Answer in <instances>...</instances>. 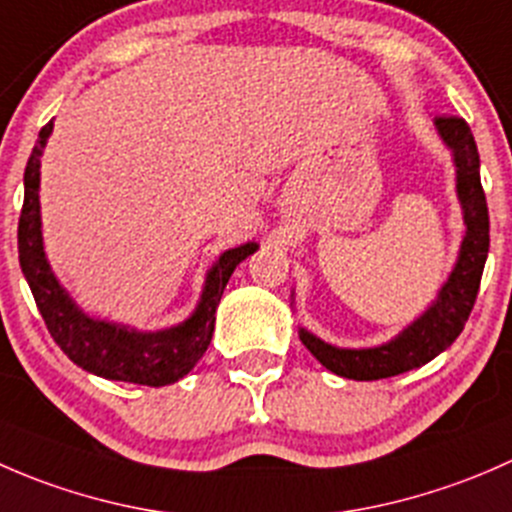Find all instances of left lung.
Returning <instances> with one entry per match:
<instances>
[{"mask_svg": "<svg viewBox=\"0 0 512 512\" xmlns=\"http://www.w3.org/2000/svg\"><path fill=\"white\" fill-rule=\"evenodd\" d=\"M436 126L456 158L458 198H461L463 220H466V237H463L456 270L451 272L433 307L384 347L337 349L302 329L299 339L304 347L317 356L319 364L344 379H389V376L404 374V371L426 364L456 342L458 334L463 332V324L471 317L473 304H476L490 247L488 203H485L483 185H480L478 146L471 126L463 118L438 116Z\"/></svg>", "mask_w": 512, "mask_h": 512, "instance_id": "8db88e82", "label": "left lung"}]
</instances>
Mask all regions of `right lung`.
Here are the masks:
<instances>
[{
    "instance_id": "obj_1",
    "label": "right lung",
    "mask_w": 512,
    "mask_h": 512,
    "mask_svg": "<svg viewBox=\"0 0 512 512\" xmlns=\"http://www.w3.org/2000/svg\"><path fill=\"white\" fill-rule=\"evenodd\" d=\"M54 121L39 131L32 156L24 170V205L19 215V265L32 287L34 302L44 317L46 329L61 352L91 374L128 384L165 386L183 379L208 349L215 329V309L227 280L247 255L257 250L255 242L223 252L205 280L203 299L188 322L163 332L143 334L118 324L96 322L86 317L59 287L46 262L39 223V165Z\"/></svg>"
}]
</instances>
